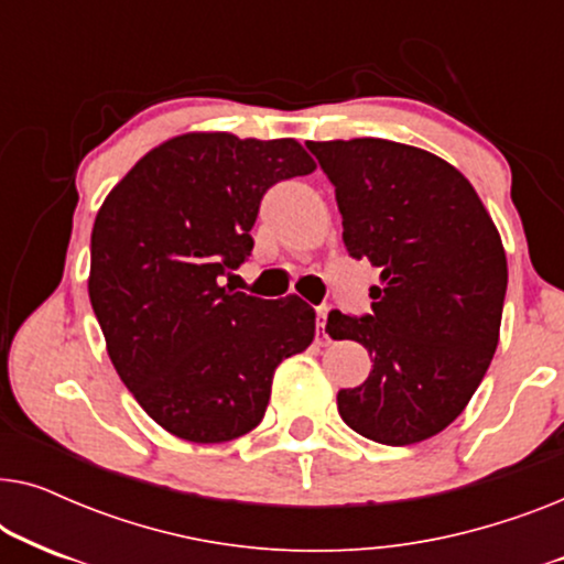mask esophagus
Segmentation results:
<instances>
[{"label":"esophagus","mask_w":564,"mask_h":564,"mask_svg":"<svg viewBox=\"0 0 564 564\" xmlns=\"http://www.w3.org/2000/svg\"><path fill=\"white\" fill-rule=\"evenodd\" d=\"M328 313H330V307L328 305H321L318 311H315V318H318V334L323 336V338H328V334H326V323H328Z\"/></svg>","instance_id":"34e87169"}]
</instances>
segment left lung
Masks as SVG:
<instances>
[{
	"label": "left lung",
	"instance_id": "8db88e82",
	"mask_svg": "<svg viewBox=\"0 0 564 564\" xmlns=\"http://www.w3.org/2000/svg\"><path fill=\"white\" fill-rule=\"evenodd\" d=\"M336 187L344 243L380 269L372 315L330 311L326 334L372 357L338 390L344 423L377 444L426 442L465 411L500 338L508 261L480 195L459 169L384 138L307 141Z\"/></svg>",
	"mask_w": 564,
	"mask_h": 564
}]
</instances>
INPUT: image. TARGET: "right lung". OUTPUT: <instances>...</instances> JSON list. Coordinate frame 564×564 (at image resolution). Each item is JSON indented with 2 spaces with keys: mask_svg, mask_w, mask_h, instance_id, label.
Returning <instances> with one entry per match:
<instances>
[{
  "mask_svg": "<svg viewBox=\"0 0 564 564\" xmlns=\"http://www.w3.org/2000/svg\"><path fill=\"white\" fill-rule=\"evenodd\" d=\"M311 172L295 138L195 130L138 159L99 207L91 307L120 380L169 434L195 444L249 434L276 367L311 346L315 311L297 295L220 284L253 249L264 192Z\"/></svg>",
  "mask_w": 564,
  "mask_h": 564,
  "instance_id": "obj_1",
  "label": "right lung"
}]
</instances>
